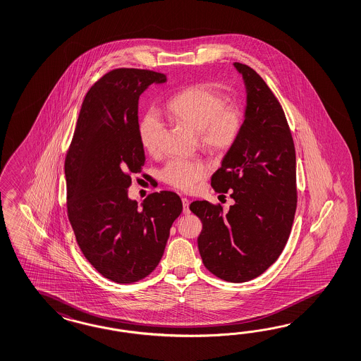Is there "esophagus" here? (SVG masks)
Here are the masks:
<instances>
[{
  "label": "esophagus",
  "mask_w": 361,
  "mask_h": 361,
  "mask_svg": "<svg viewBox=\"0 0 361 361\" xmlns=\"http://www.w3.org/2000/svg\"><path fill=\"white\" fill-rule=\"evenodd\" d=\"M183 207H184V214H189L190 210H189V205H190V201L188 198H183Z\"/></svg>",
  "instance_id": "obj_1"
}]
</instances>
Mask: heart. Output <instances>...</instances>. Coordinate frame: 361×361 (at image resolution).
Listing matches in <instances>:
<instances>
[{"label":"heart","mask_w":361,"mask_h":361,"mask_svg":"<svg viewBox=\"0 0 361 361\" xmlns=\"http://www.w3.org/2000/svg\"><path fill=\"white\" fill-rule=\"evenodd\" d=\"M171 117L197 133L200 147L210 155L228 152L243 128L242 107L227 102L221 89L210 84H195L183 89L166 104ZM164 127L154 113L147 114L139 125V139L149 154L160 149ZM209 173V168L200 160L175 159L168 161L161 176L166 184L180 190H193L197 183Z\"/></svg>","instance_id":"obj_1"}]
</instances>
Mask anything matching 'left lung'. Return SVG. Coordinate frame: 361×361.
<instances>
[{"label": "left lung", "mask_w": 361, "mask_h": 361, "mask_svg": "<svg viewBox=\"0 0 361 361\" xmlns=\"http://www.w3.org/2000/svg\"><path fill=\"white\" fill-rule=\"evenodd\" d=\"M243 76L247 107L243 128L212 186L235 201L221 205L195 201L190 210L202 222L198 250L206 268L230 283L260 276L283 252L295 207V148L283 107L256 71L234 63Z\"/></svg>", "instance_id": "left-lung-1"}]
</instances>
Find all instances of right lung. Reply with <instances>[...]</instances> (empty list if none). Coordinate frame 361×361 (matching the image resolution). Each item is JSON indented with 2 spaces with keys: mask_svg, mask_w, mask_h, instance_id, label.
<instances>
[{
  "mask_svg": "<svg viewBox=\"0 0 361 361\" xmlns=\"http://www.w3.org/2000/svg\"><path fill=\"white\" fill-rule=\"evenodd\" d=\"M166 81L164 73L148 69L107 72L82 101L66 156L67 212L78 247L114 283H137L155 269L183 212L173 192L152 193L142 207L127 195L131 175L146 161L139 96L151 84Z\"/></svg>",
  "mask_w": 361,
  "mask_h": 361,
  "instance_id": "add662e5",
  "label": "right lung"
}]
</instances>
